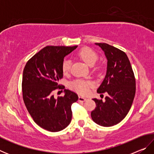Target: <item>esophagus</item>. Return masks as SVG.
Segmentation results:
<instances>
[{
	"label": "esophagus",
	"instance_id": "obj_1",
	"mask_svg": "<svg viewBox=\"0 0 154 154\" xmlns=\"http://www.w3.org/2000/svg\"><path fill=\"white\" fill-rule=\"evenodd\" d=\"M87 100L86 98L83 97V96H79V101H81V102H84Z\"/></svg>",
	"mask_w": 154,
	"mask_h": 154
}]
</instances>
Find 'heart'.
<instances>
[{
    "instance_id": "heart-1",
    "label": "heart",
    "mask_w": 154,
    "mask_h": 154,
    "mask_svg": "<svg viewBox=\"0 0 154 154\" xmlns=\"http://www.w3.org/2000/svg\"><path fill=\"white\" fill-rule=\"evenodd\" d=\"M78 56L90 66L94 65L98 58V56L96 52L90 48H87V47L80 49L78 52ZM71 65V62L70 61V60H64L62 64V71L64 74H66L70 71ZM90 85L91 84L89 82L78 79L71 83L70 88L78 93L82 94H85L88 92Z\"/></svg>"
}]
</instances>
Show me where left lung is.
I'll use <instances>...</instances> for the list:
<instances>
[{
    "label": "left lung",
    "mask_w": 154,
    "mask_h": 154,
    "mask_svg": "<svg viewBox=\"0 0 154 154\" xmlns=\"http://www.w3.org/2000/svg\"><path fill=\"white\" fill-rule=\"evenodd\" d=\"M107 59L106 74L97 90L107 93L105 100L94 98L96 108L91 112L92 120L102 126L119 123L128 113L136 92V81L131 64L125 52L105 43H96Z\"/></svg>",
    "instance_id": "8db88e82"
}]
</instances>
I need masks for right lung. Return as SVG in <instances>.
<instances>
[{"label":"right lung","mask_w":154,"mask_h":154,"mask_svg":"<svg viewBox=\"0 0 154 154\" xmlns=\"http://www.w3.org/2000/svg\"><path fill=\"white\" fill-rule=\"evenodd\" d=\"M77 48L46 46L27 62L23 71L25 105L35 123L48 131H60L71 121V105L78 100L77 94L64 90V96L55 99L52 92L63 88L58 83L63 77L62 62Z\"/></svg>","instance_id":"obj_1"}]
</instances>
